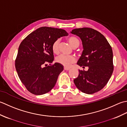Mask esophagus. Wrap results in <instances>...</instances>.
Listing matches in <instances>:
<instances>
[{"mask_svg": "<svg viewBox=\"0 0 127 127\" xmlns=\"http://www.w3.org/2000/svg\"><path fill=\"white\" fill-rule=\"evenodd\" d=\"M64 69L66 71H68V70H69V68H67V67H64Z\"/></svg>", "mask_w": 127, "mask_h": 127, "instance_id": "obj_1", "label": "esophagus"}]
</instances>
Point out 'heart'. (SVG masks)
I'll list each match as a JSON object with an SVG mask.
<instances>
[{
	"label": "heart",
	"instance_id": "obj_1",
	"mask_svg": "<svg viewBox=\"0 0 127 127\" xmlns=\"http://www.w3.org/2000/svg\"><path fill=\"white\" fill-rule=\"evenodd\" d=\"M68 41L69 44L73 48L78 47L80 43L78 39L75 37H71L68 38ZM59 43H60V40H59V39H57L52 44V50L54 53H58ZM56 61L57 63L62 64L64 67H69L72 64L76 62V59L73 56L66 55H64V54H61V55H60L57 57Z\"/></svg>",
	"mask_w": 127,
	"mask_h": 127
}]
</instances>
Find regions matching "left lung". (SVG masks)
I'll use <instances>...</instances> for the list:
<instances>
[{"instance_id":"1","label":"left lung","mask_w":127,"mask_h":127,"mask_svg":"<svg viewBox=\"0 0 127 127\" xmlns=\"http://www.w3.org/2000/svg\"><path fill=\"white\" fill-rule=\"evenodd\" d=\"M71 33L81 38L83 48L77 64L89 68L87 71L79 69L74 84L85 94L99 92L106 85L113 73L112 48L104 36L93 28H76Z\"/></svg>"}]
</instances>
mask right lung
Masks as SVG:
<instances>
[{
  "instance_id": "right-lung-1",
  "label": "right lung",
  "mask_w": 127,
  "mask_h": 127,
  "mask_svg": "<svg viewBox=\"0 0 127 127\" xmlns=\"http://www.w3.org/2000/svg\"><path fill=\"white\" fill-rule=\"evenodd\" d=\"M67 35L68 33L64 30L42 27L30 33L21 43L15 67L21 81L30 93L43 95L55 86L64 67L57 63L50 66L46 64L54 61L53 43Z\"/></svg>"
}]
</instances>
